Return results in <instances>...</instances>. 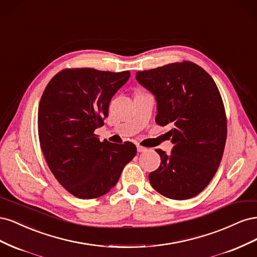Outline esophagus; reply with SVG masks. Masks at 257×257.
<instances>
[{
  "label": "esophagus",
  "instance_id": "obj_1",
  "mask_svg": "<svg viewBox=\"0 0 257 257\" xmlns=\"http://www.w3.org/2000/svg\"><path fill=\"white\" fill-rule=\"evenodd\" d=\"M137 151H138V152H146V151H147V148L137 145Z\"/></svg>",
  "mask_w": 257,
  "mask_h": 257
}]
</instances>
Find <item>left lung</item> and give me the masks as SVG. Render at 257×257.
Returning a JSON list of instances; mask_svg holds the SVG:
<instances>
[{"mask_svg":"<svg viewBox=\"0 0 257 257\" xmlns=\"http://www.w3.org/2000/svg\"><path fill=\"white\" fill-rule=\"evenodd\" d=\"M136 80L157 100L155 122L172 125L173 150H157L161 165L149 174L152 188L170 199L196 196L215 175L226 142L219 89L205 69L188 61L137 72Z\"/></svg>","mask_w":257,"mask_h":257,"instance_id":"8db88e82","label":"left lung"}]
</instances>
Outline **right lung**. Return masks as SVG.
I'll list each match as a JSON object with an SVG mask.
<instances>
[{
  "mask_svg": "<svg viewBox=\"0 0 257 257\" xmlns=\"http://www.w3.org/2000/svg\"><path fill=\"white\" fill-rule=\"evenodd\" d=\"M131 76L94 68L63 69L49 81L38 107V136L46 162L63 188L92 199L109 192L136 155V146L99 142L94 131Z\"/></svg>",
  "mask_w": 257,
  "mask_h": 257,
  "instance_id": "1",
  "label": "right lung"
}]
</instances>
